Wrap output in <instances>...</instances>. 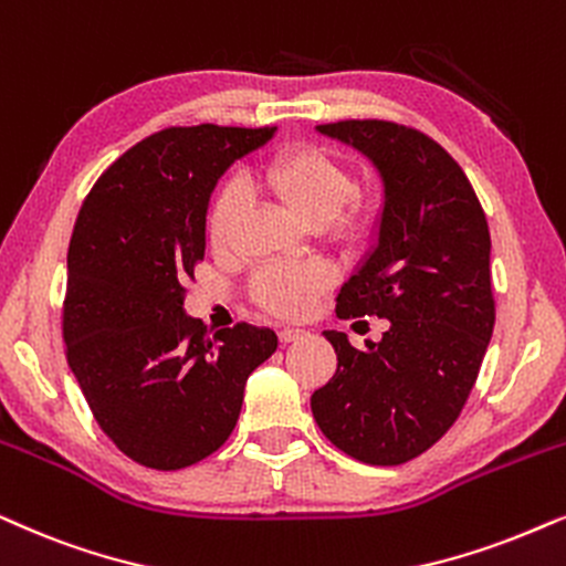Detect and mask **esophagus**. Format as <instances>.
Wrapping results in <instances>:
<instances>
[{
    "label": "esophagus",
    "mask_w": 566,
    "mask_h": 566,
    "mask_svg": "<svg viewBox=\"0 0 566 566\" xmlns=\"http://www.w3.org/2000/svg\"><path fill=\"white\" fill-rule=\"evenodd\" d=\"M304 335H306V329H301V327H283L281 333H277L281 343H293V340H298V337H304Z\"/></svg>",
    "instance_id": "34e87169"
}]
</instances>
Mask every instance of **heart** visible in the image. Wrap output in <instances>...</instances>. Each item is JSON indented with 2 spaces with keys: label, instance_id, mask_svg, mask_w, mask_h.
<instances>
[{
  "label": "heart",
  "instance_id": "b5f03b06",
  "mask_svg": "<svg viewBox=\"0 0 566 566\" xmlns=\"http://www.w3.org/2000/svg\"><path fill=\"white\" fill-rule=\"evenodd\" d=\"M262 187L289 205L301 220L312 226H333L337 233H358L371 223L374 197L354 187L346 160L319 145H291L277 150L262 168ZM247 205L241 181H226L212 197L205 231L212 247L231 239L233 226ZM333 283V270L322 262L304 265H265L252 281L256 306L277 317H301L312 310L319 293Z\"/></svg>",
  "mask_w": 566,
  "mask_h": 566
}]
</instances>
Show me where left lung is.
<instances>
[{
    "mask_svg": "<svg viewBox=\"0 0 566 566\" xmlns=\"http://www.w3.org/2000/svg\"><path fill=\"white\" fill-rule=\"evenodd\" d=\"M322 135L361 150L385 181L377 247L343 283L335 314L385 317L354 348L327 329L337 369L312 395L322 434L369 465L427 452L458 421L494 333L491 237L471 181L437 139L406 124L346 119Z\"/></svg>",
    "mask_w": 566,
    "mask_h": 566,
    "instance_id": "8db88e82",
    "label": "left lung"
}]
</instances>
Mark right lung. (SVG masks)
I'll return each mask as SVG.
<instances>
[{
	"mask_svg": "<svg viewBox=\"0 0 566 566\" xmlns=\"http://www.w3.org/2000/svg\"><path fill=\"white\" fill-rule=\"evenodd\" d=\"M275 127L197 124L145 137L101 174L67 252L62 335L95 421L139 465L179 471L231 437L244 385L277 348L270 327L218 329L185 314L205 218L233 160Z\"/></svg>",
	"mask_w": 566,
	"mask_h": 566,
	"instance_id": "right-lung-1",
	"label": "right lung"
}]
</instances>
